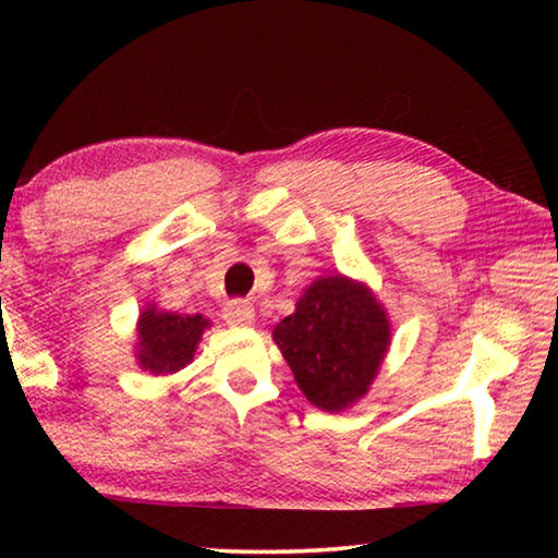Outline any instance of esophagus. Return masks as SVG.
Here are the masks:
<instances>
[{"label":"esophagus","mask_w":558,"mask_h":558,"mask_svg":"<svg viewBox=\"0 0 558 558\" xmlns=\"http://www.w3.org/2000/svg\"><path fill=\"white\" fill-rule=\"evenodd\" d=\"M253 317H256V313H253V305L251 302L245 300H229L223 305V319L226 325L231 327H245L253 323Z\"/></svg>","instance_id":"1"}]
</instances>
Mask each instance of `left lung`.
<instances>
[{
  "mask_svg": "<svg viewBox=\"0 0 558 558\" xmlns=\"http://www.w3.org/2000/svg\"><path fill=\"white\" fill-rule=\"evenodd\" d=\"M389 337V319L379 302L344 276L315 280L295 313L272 329L302 393L329 413L369 391Z\"/></svg>",
  "mask_w": 558,
  "mask_h": 558,
  "instance_id": "1",
  "label": "left lung"
}]
</instances>
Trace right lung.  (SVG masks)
<instances>
[{
    "label": "right lung",
    "instance_id": "1",
    "mask_svg": "<svg viewBox=\"0 0 558 558\" xmlns=\"http://www.w3.org/2000/svg\"><path fill=\"white\" fill-rule=\"evenodd\" d=\"M209 319L202 315L157 313L155 307L140 315V366L149 374H174L194 359L202 332Z\"/></svg>",
    "mask_w": 558,
    "mask_h": 558
}]
</instances>
